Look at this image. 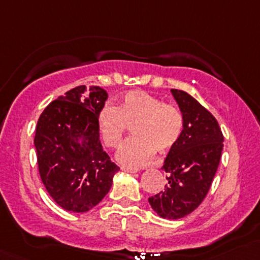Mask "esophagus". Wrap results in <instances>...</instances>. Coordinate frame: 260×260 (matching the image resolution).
I'll return each mask as SVG.
<instances>
[{
  "label": "esophagus",
  "mask_w": 260,
  "mask_h": 260,
  "mask_svg": "<svg viewBox=\"0 0 260 260\" xmlns=\"http://www.w3.org/2000/svg\"><path fill=\"white\" fill-rule=\"evenodd\" d=\"M120 170H122V171H125V172H131V174H135V172H137V170L136 169H132V167H127V166H120Z\"/></svg>",
  "instance_id": "1"
}]
</instances>
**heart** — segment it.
I'll return each mask as SVG.
<instances>
[{
	"label": "heart",
	"instance_id": "heart-1",
	"mask_svg": "<svg viewBox=\"0 0 260 260\" xmlns=\"http://www.w3.org/2000/svg\"><path fill=\"white\" fill-rule=\"evenodd\" d=\"M133 125L136 136L118 152V159L131 167L149 164L156 151L165 153L174 148L183 131V118L175 106L147 91H129L119 107L112 102L98 113V127L103 142L109 148L120 146Z\"/></svg>",
	"mask_w": 260,
	"mask_h": 260
}]
</instances>
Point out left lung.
Returning a JSON list of instances; mask_svg holds the SVG:
<instances>
[{
	"mask_svg": "<svg viewBox=\"0 0 260 260\" xmlns=\"http://www.w3.org/2000/svg\"><path fill=\"white\" fill-rule=\"evenodd\" d=\"M183 118L180 141L167 154L165 190L148 198L164 219H181L204 201L219 166L222 136L219 123L205 107L186 91L171 89Z\"/></svg>",
	"mask_w": 260,
	"mask_h": 260,
	"instance_id": "8db88e82",
	"label": "left lung"
}]
</instances>
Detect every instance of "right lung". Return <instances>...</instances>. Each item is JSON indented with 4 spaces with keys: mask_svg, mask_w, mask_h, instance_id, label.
Segmentation results:
<instances>
[{
    "mask_svg": "<svg viewBox=\"0 0 260 260\" xmlns=\"http://www.w3.org/2000/svg\"><path fill=\"white\" fill-rule=\"evenodd\" d=\"M107 98L99 86H77L52 101L38 120L34 143L39 174L49 195L68 211L85 212L98 205L119 170L99 140L98 113Z\"/></svg>",
    "mask_w": 260,
    "mask_h": 260,
    "instance_id": "right-lung-1",
    "label": "right lung"
}]
</instances>
